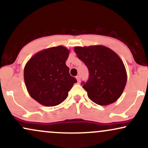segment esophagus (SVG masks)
<instances>
[{"label":"esophagus","instance_id":"esophagus-1","mask_svg":"<svg viewBox=\"0 0 148 148\" xmlns=\"http://www.w3.org/2000/svg\"><path fill=\"white\" fill-rule=\"evenodd\" d=\"M76 80H77V82L79 83L80 82V76H76Z\"/></svg>","mask_w":148,"mask_h":148}]
</instances>
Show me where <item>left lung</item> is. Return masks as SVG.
<instances>
[{
	"mask_svg": "<svg viewBox=\"0 0 148 148\" xmlns=\"http://www.w3.org/2000/svg\"><path fill=\"white\" fill-rule=\"evenodd\" d=\"M74 50L89 71L88 81L82 83L88 97L101 106L116 101L127 80L125 64L118 54L102 45L75 47Z\"/></svg>",
	"mask_w": 148,
	"mask_h": 148,
	"instance_id": "left-lung-1",
	"label": "left lung"
}]
</instances>
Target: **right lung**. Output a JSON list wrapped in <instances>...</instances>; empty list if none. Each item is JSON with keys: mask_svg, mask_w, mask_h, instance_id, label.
<instances>
[{"mask_svg": "<svg viewBox=\"0 0 148 148\" xmlns=\"http://www.w3.org/2000/svg\"><path fill=\"white\" fill-rule=\"evenodd\" d=\"M69 54V50L63 46L51 47L35 53L25 64L23 76L27 90L40 104H60L76 83L65 64Z\"/></svg>", "mask_w": 148, "mask_h": 148, "instance_id": "obj_1", "label": "right lung"}]
</instances>
